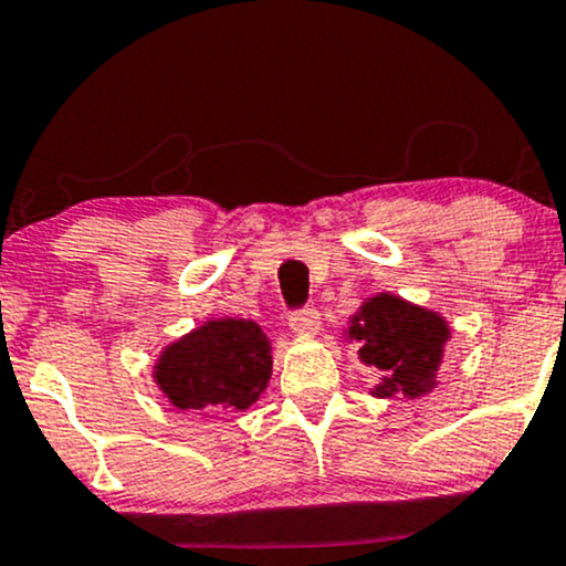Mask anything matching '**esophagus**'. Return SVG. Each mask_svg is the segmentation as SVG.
Listing matches in <instances>:
<instances>
[{
    "mask_svg": "<svg viewBox=\"0 0 566 566\" xmlns=\"http://www.w3.org/2000/svg\"><path fill=\"white\" fill-rule=\"evenodd\" d=\"M290 327L295 329L297 335H316L319 333V311L316 308H297L290 314Z\"/></svg>",
    "mask_w": 566,
    "mask_h": 566,
    "instance_id": "1",
    "label": "esophagus"
}]
</instances>
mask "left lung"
<instances>
[{
  "label": "left lung",
  "instance_id": "left-lung-1",
  "mask_svg": "<svg viewBox=\"0 0 566 566\" xmlns=\"http://www.w3.org/2000/svg\"><path fill=\"white\" fill-rule=\"evenodd\" d=\"M348 337L359 343V359L382 373L375 396L405 394L415 399L437 386L433 378L450 329L433 311L382 292L350 319Z\"/></svg>",
  "mask_w": 566,
  "mask_h": 566
}]
</instances>
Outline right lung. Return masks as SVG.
<instances>
[{"mask_svg": "<svg viewBox=\"0 0 566 566\" xmlns=\"http://www.w3.org/2000/svg\"><path fill=\"white\" fill-rule=\"evenodd\" d=\"M154 378L178 409L239 412L269 386V337L255 322H207L167 346Z\"/></svg>", "mask_w": 566, "mask_h": 566, "instance_id": "obj_1", "label": "right lung"}]
</instances>
